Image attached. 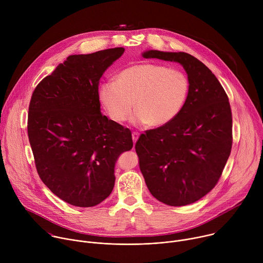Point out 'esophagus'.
Listing matches in <instances>:
<instances>
[{
  "label": "esophagus",
  "mask_w": 263,
  "mask_h": 263,
  "mask_svg": "<svg viewBox=\"0 0 263 263\" xmlns=\"http://www.w3.org/2000/svg\"><path fill=\"white\" fill-rule=\"evenodd\" d=\"M138 137H139V133L138 132H132V139H133L134 143L137 141Z\"/></svg>",
  "instance_id": "34e87169"
}]
</instances>
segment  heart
Returning <instances> with one entry per match:
<instances>
[{
  "label": "heart",
  "mask_w": 263,
  "mask_h": 263,
  "mask_svg": "<svg viewBox=\"0 0 263 263\" xmlns=\"http://www.w3.org/2000/svg\"><path fill=\"white\" fill-rule=\"evenodd\" d=\"M190 92L186 74L154 63L131 65L118 73L116 82H103L98 100L111 121L122 124L132 117L135 125L162 127L182 111Z\"/></svg>",
  "instance_id": "heart-1"
}]
</instances>
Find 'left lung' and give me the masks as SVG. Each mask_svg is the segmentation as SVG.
<instances>
[{
	"label": "left lung",
	"instance_id": "8db88e82",
	"mask_svg": "<svg viewBox=\"0 0 263 263\" xmlns=\"http://www.w3.org/2000/svg\"><path fill=\"white\" fill-rule=\"evenodd\" d=\"M143 58L180 63L190 92L170 124L141 134L135 144L149 193L163 204L185 206L216 185L232 146V115L226 91L214 73L184 52L147 50Z\"/></svg>",
	"mask_w": 263,
	"mask_h": 263
}]
</instances>
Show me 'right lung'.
I'll list each match as a JSON object with an SVG mask.
<instances>
[{"label": "right lung", "mask_w": 263, "mask_h": 263, "mask_svg": "<svg viewBox=\"0 0 263 263\" xmlns=\"http://www.w3.org/2000/svg\"><path fill=\"white\" fill-rule=\"evenodd\" d=\"M124 52L70 55L33 91L28 136L36 170L70 205L92 207L109 197L116 163L133 146L131 131L103 116L98 100L101 77Z\"/></svg>", "instance_id": "1"}]
</instances>
